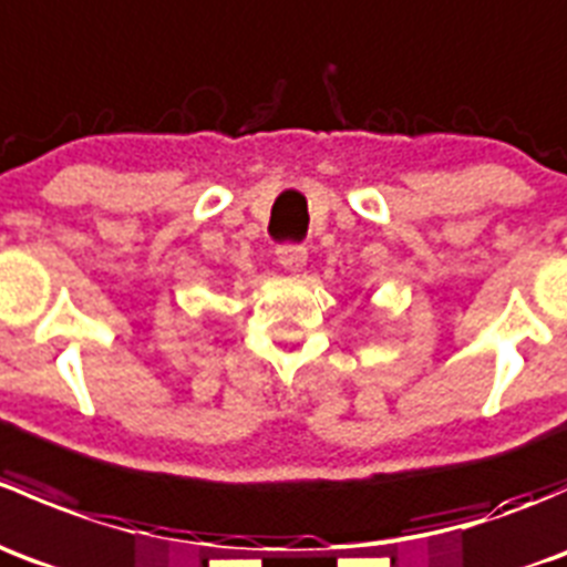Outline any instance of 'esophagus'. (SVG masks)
Returning <instances> with one entry per match:
<instances>
[{"label": "esophagus", "instance_id": "esophagus-1", "mask_svg": "<svg viewBox=\"0 0 567 567\" xmlns=\"http://www.w3.org/2000/svg\"><path fill=\"white\" fill-rule=\"evenodd\" d=\"M277 260L282 262V268L285 271H290V274H299L301 268L307 266V249L305 247H279L277 249Z\"/></svg>", "mask_w": 567, "mask_h": 567}]
</instances>
